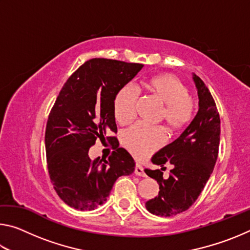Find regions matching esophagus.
<instances>
[{"mask_svg": "<svg viewBox=\"0 0 250 250\" xmlns=\"http://www.w3.org/2000/svg\"><path fill=\"white\" fill-rule=\"evenodd\" d=\"M134 173H135V175H138V176H146L145 170H143V167L140 166V164H135Z\"/></svg>", "mask_w": 250, "mask_h": 250, "instance_id": "34e87169", "label": "esophagus"}]
</instances>
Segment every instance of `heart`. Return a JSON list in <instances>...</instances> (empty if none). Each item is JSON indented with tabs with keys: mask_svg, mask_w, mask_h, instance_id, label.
Returning a JSON list of instances; mask_svg holds the SVG:
<instances>
[{
	"mask_svg": "<svg viewBox=\"0 0 250 250\" xmlns=\"http://www.w3.org/2000/svg\"><path fill=\"white\" fill-rule=\"evenodd\" d=\"M143 88L161 104H164L161 118H163L171 131L182 130L192 121L195 104L188 96V87L175 76L170 74L154 76L143 83ZM137 100L138 92L130 84L122 86L116 92L113 115L118 124L126 125L132 121ZM121 141L135 158L146 159L162 146L166 134L159 126L137 124L122 134Z\"/></svg>",
	"mask_w": 250,
	"mask_h": 250,
	"instance_id": "1",
	"label": "heart"
}]
</instances>
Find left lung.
I'll return each instance as SVG.
<instances>
[{
	"label": "left lung",
	"mask_w": 250,
	"mask_h": 250,
	"mask_svg": "<svg viewBox=\"0 0 250 250\" xmlns=\"http://www.w3.org/2000/svg\"><path fill=\"white\" fill-rule=\"evenodd\" d=\"M193 80L200 100L195 118L175 141L151 159L152 163L160 167L171 163L170 176L163 179V167L145 170L160 186L158 195L146 203V209L158 216L170 217L188 209L213 173L218 156L221 119L216 104L204 82L195 74Z\"/></svg>",
	"instance_id": "left-lung-1"
}]
</instances>
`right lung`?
I'll use <instances>...</instances> for the list:
<instances>
[{
  "label": "right lung",
  "instance_id": "obj_1",
  "mask_svg": "<svg viewBox=\"0 0 250 250\" xmlns=\"http://www.w3.org/2000/svg\"><path fill=\"white\" fill-rule=\"evenodd\" d=\"M142 64L92 58L65 83L50 110L45 147L50 181L58 196L79 210L103 205L119 176L134 171V160L117 147L108 160H91L88 152L97 139L117 132L113 115L116 92L142 69ZM116 142V137H107Z\"/></svg>",
  "mask_w": 250,
  "mask_h": 250
}]
</instances>
